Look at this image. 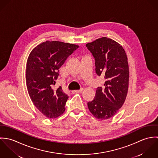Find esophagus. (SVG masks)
<instances>
[{
  "instance_id": "1",
  "label": "esophagus",
  "mask_w": 158,
  "mask_h": 158,
  "mask_svg": "<svg viewBox=\"0 0 158 158\" xmlns=\"http://www.w3.org/2000/svg\"><path fill=\"white\" fill-rule=\"evenodd\" d=\"M83 90V89H81L80 90H72V93H81Z\"/></svg>"
}]
</instances>
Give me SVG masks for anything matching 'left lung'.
<instances>
[{
	"mask_svg": "<svg viewBox=\"0 0 158 158\" xmlns=\"http://www.w3.org/2000/svg\"><path fill=\"white\" fill-rule=\"evenodd\" d=\"M86 45L95 58L97 74L105 79L94 99L88 103V108L97 119L106 120L120 110L127 95L130 72L127 53L120 44L106 37Z\"/></svg>",
	"mask_w": 158,
	"mask_h": 158,
	"instance_id": "8db88e82",
	"label": "left lung"
}]
</instances>
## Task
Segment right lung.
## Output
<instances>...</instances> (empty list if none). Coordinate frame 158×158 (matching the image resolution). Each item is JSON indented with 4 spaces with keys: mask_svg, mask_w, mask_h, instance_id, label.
<instances>
[{
    "mask_svg": "<svg viewBox=\"0 0 158 158\" xmlns=\"http://www.w3.org/2000/svg\"><path fill=\"white\" fill-rule=\"evenodd\" d=\"M78 45L46 41L30 52L26 65V85L36 108L48 118H56L65 111L68 95L61 86L54 89L59 69Z\"/></svg>",
    "mask_w": 158,
    "mask_h": 158,
    "instance_id": "1",
    "label": "right lung"
}]
</instances>
